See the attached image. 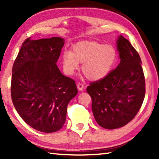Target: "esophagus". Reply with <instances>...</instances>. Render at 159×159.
I'll use <instances>...</instances> for the list:
<instances>
[{"label": "esophagus", "mask_w": 159, "mask_h": 159, "mask_svg": "<svg viewBox=\"0 0 159 159\" xmlns=\"http://www.w3.org/2000/svg\"><path fill=\"white\" fill-rule=\"evenodd\" d=\"M84 88H85L84 85L82 84L81 83H78V84H77V88H78V90H80V91L83 90V89H84Z\"/></svg>", "instance_id": "1"}]
</instances>
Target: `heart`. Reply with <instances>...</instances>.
Listing matches in <instances>:
<instances>
[{
  "instance_id": "b5f03b06",
  "label": "heart",
  "mask_w": 159,
  "mask_h": 159,
  "mask_svg": "<svg viewBox=\"0 0 159 159\" xmlns=\"http://www.w3.org/2000/svg\"><path fill=\"white\" fill-rule=\"evenodd\" d=\"M116 57V50L112 45L83 41L74 45L72 52L64 50L61 60L66 74H73L79 68V62L83 63V73L89 80H96L107 76Z\"/></svg>"
}]
</instances>
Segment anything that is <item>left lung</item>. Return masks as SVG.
<instances>
[{
	"instance_id": "left-lung-1",
	"label": "left lung",
	"mask_w": 159,
	"mask_h": 159,
	"mask_svg": "<svg viewBox=\"0 0 159 159\" xmlns=\"http://www.w3.org/2000/svg\"><path fill=\"white\" fill-rule=\"evenodd\" d=\"M116 44L120 64L104 79L90 83L87 88L95 120L101 127L110 130L131 121L145 96V79L138 52L121 35Z\"/></svg>"
}]
</instances>
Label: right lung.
I'll list each match as a JSON object with an SVG mask.
<instances>
[{"instance_id": "1", "label": "right lung", "mask_w": 159, "mask_h": 159, "mask_svg": "<svg viewBox=\"0 0 159 159\" xmlns=\"http://www.w3.org/2000/svg\"><path fill=\"white\" fill-rule=\"evenodd\" d=\"M64 39H26L12 66L11 97L20 117L35 130L54 133L66 121L69 102L77 95L75 80L57 61Z\"/></svg>"}]
</instances>
